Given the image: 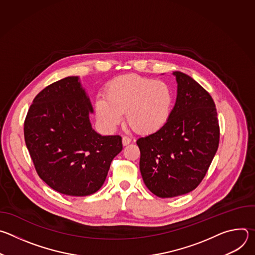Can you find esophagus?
<instances>
[{
    "instance_id": "34e87169",
    "label": "esophagus",
    "mask_w": 255,
    "mask_h": 255,
    "mask_svg": "<svg viewBox=\"0 0 255 255\" xmlns=\"http://www.w3.org/2000/svg\"><path fill=\"white\" fill-rule=\"evenodd\" d=\"M122 142H123V145H128L131 142V138L128 136H123Z\"/></svg>"
}]
</instances>
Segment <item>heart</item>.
<instances>
[{"label":"heart","instance_id":"obj_1","mask_svg":"<svg viewBox=\"0 0 255 255\" xmlns=\"http://www.w3.org/2000/svg\"><path fill=\"white\" fill-rule=\"evenodd\" d=\"M172 110V93L161 82L137 75L119 77L108 85L106 97L96 101L101 124L115 129L126 112L130 127L140 134H152L167 123Z\"/></svg>","mask_w":255,"mask_h":255}]
</instances>
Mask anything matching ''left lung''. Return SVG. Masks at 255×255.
Masks as SVG:
<instances>
[{
    "instance_id": "obj_1",
    "label": "left lung",
    "mask_w": 255,
    "mask_h": 255,
    "mask_svg": "<svg viewBox=\"0 0 255 255\" xmlns=\"http://www.w3.org/2000/svg\"><path fill=\"white\" fill-rule=\"evenodd\" d=\"M176 102L159 131L137 140L145 186L159 198L194 191L217 152L220 128L215 103L194 79L174 71Z\"/></svg>"
}]
</instances>
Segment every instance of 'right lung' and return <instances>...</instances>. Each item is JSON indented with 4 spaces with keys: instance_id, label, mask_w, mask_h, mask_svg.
Masks as SVG:
<instances>
[{
    "instance_id": "add662e5",
    "label": "right lung",
    "mask_w": 255,
    "mask_h": 255,
    "mask_svg": "<svg viewBox=\"0 0 255 255\" xmlns=\"http://www.w3.org/2000/svg\"><path fill=\"white\" fill-rule=\"evenodd\" d=\"M92 112L79 78L67 77L44 88L26 115L24 137L34 167L60 194L84 197L99 191L123 149L121 136L93 130Z\"/></svg>"
}]
</instances>
